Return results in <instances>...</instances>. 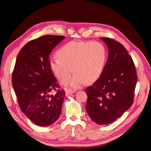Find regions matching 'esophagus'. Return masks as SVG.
I'll return each mask as SVG.
<instances>
[{
  "label": "esophagus",
  "instance_id": "esophagus-1",
  "mask_svg": "<svg viewBox=\"0 0 151 151\" xmlns=\"http://www.w3.org/2000/svg\"><path fill=\"white\" fill-rule=\"evenodd\" d=\"M75 92H76L75 90L72 89H68L65 91V93H66V95H70V94H73Z\"/></svg>",
  "mask_w": 151,
  "mask_h": 151
}]
</instances>
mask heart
Listing matches in <instances>:
<instances>
[{"mask_svg":"<svg viewBox=\"0 0 151 151\" xmlns=\"http://www.w3.org/2000/svg\"><path fill=\"white\" fill-rule=\"evenodd\" d=\"M58 58L50 60V66L62 84L74 77L69 85L78 88L87 81L93 83L101 76L106 63V50L99 42L72 41L63 45L57 52Z\"/></svg>","mask_w":151,"mask_h":151,"instance_id":"b5f03b06","label":"heart"}]
</instances>
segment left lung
Instances as JSON below:
<instances>
[{"instance_id":"left-lung-1","label":"left lung","mask_w":151,"mask_h":151,"mask_svg":"<svg viewBox=\"0 0 151 151\" xmlns=\"http://www.w3.org/2000/svg\"><path fill=\"white\" fill-rule=\"evenodd\" d=\"M101 38L109 49L108 58L101 76L86 88V109L94 122L108 125L133 104L137 77L134 61L123 45L112 38Z\"/></svg>"}]
</instances>
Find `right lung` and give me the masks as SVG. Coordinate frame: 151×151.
<instances>
[{"mask_svg": "<svg viewBox=\"0 0 151 151\" xmlns=\"http://www.w3.org/2000/svg\"><path fill=\"white\" fill-rule=\"evenodd\" d=\"M65 38L44 35L30 41L16 58L12 83L21 110L35 124L46 127L60 116L65 90L57 84L50 66L49 55Z\"/></svg>", "mask_w": 151, "mask_h": 151, "instance_id": "right-lung-1", "label": "right lung"}]
</instances>
